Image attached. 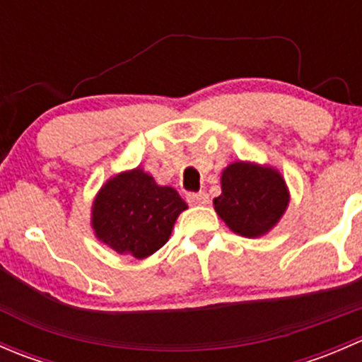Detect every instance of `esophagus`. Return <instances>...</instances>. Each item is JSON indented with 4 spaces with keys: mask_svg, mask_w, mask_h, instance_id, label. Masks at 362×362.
I'll return each instance as SVG.
<instances>
[{
    "mask_svg": "<svg viewBox=\"0 0 362 362\" xmlns=\"http://www.w3.org/2000/svg\"><path fill=\"white\" fill-rule=\"evenodd\" d=\"M187 202L191 204H206L208 203V194H206V192H189Z\"/></svg>",
    "mask_w": 362,
    "mask_h": 362,
    "instance_id": "34e87169",
    "label": "esophagus"
}]
</instances>
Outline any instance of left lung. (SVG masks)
<instances>
[{
  "mask_svg": "<svg viewBox=\"0 0 362 362\" xmlns=\"http://www.w3.org/2000/svg\"><path fill=\"white\" fill-rule=\"evenodd\" d=\"M222 194L214 199L218 217L242 236H261L279 222L289 203L279 171L250 163L229 164L221 178Z\"/></svg>",
  "mask_w": 362,
  "mask_h": 362,
  "instance_id": "1",
  "label": "left lung"
}]
</instances>
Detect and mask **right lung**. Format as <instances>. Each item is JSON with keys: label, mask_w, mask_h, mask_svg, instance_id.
Returning a JSON list of instances; mask_svg holds the SVG:
<instances>
[{"label": "right lung", "mask_w": 362, "mask_h": 362, "mask_svg": "<svg viewBox=\"0 0 362 362\" xmlns=\"http://www.w3.org/2000/svg\"><path fill=\"white\" fill-rule=\"evenodd\" d=\"M185 208L175 189L160 187L138 168L103 185L93 206V226L113 250L144 259L168 242Z\"/></svg>", "instance_id": "right-lung-1"}]
</instances>
